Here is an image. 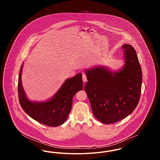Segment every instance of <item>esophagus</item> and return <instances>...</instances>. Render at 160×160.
<instances>
[{
    "label": "esophagus",
    "instance_id": "1",
    "mask_svg": "<svg viewBox=\"0 0 160 160\" xmlns=\"http://www.w3.org/2000/svg\"><path fill=\"white\" fill-rule=\"evenodd\" d=\"M82 78H83V81L84 82H86L87 81V77H86V76L84 74H83Z\"/></svg>",
    "mask_w": 160,
    "mask_h": 160
}]
</instances>
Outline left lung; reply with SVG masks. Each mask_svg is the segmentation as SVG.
Masks as SVG:
<instances>
[{"mask_svg":"<svg viewBox=\"0 0 160 160\" xmlns=\"http://www.w3.org/2000/svg\"><path fill=\"white\" fill-rule=\"evenodd\" d=\"M124 65L113 71L105 66L87 69L84 86L94 116L104 124L118 122L131 114L138 103L142 72L133 47L124 44Z\"/></svg>","mask_w":160,"mask_h":160,"instance_id":"obj_1","label":"left lung"}]
</instances>
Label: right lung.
Masks as SVG:
<instances>
[{
    "label": "right lung",
    "instance_id": "right-lung-1",
    "mask_svg": "<svg viewBox=\"0 0 160 160\" xmlns=\"http://www.w3.org/2000/svg\"><path fill=\"white\" fill-rule=\"evenodd\" d=\"M23 63L18 74V93L20 106L26 113L43 125L58 127L67 120L71 110L72 98L77 92L83 89L82 74L65 80L59 89L50 98L45 101H31L26 96L22 82Z\"/></svg>",
    "mask_w": 160,
    "mask_h": 160
}]
</instances>
